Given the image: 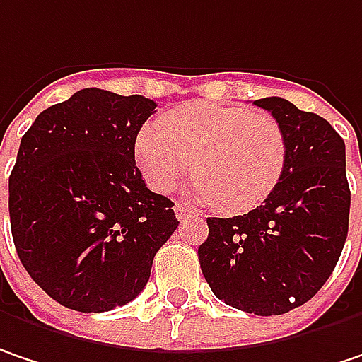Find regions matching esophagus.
<instances>
[{"mask_svg":"<svg viewBox=\"0 0 362 362\" xmlns=\"http://www.w3.org/2000/svg\"><path fill=\"white\" fill-rule=\"evenodd\" d=\"M174 213H176V217H178L180 221H186V219H190V217H199V215H201L199 211L188 209L184 202H176V204H174Z\"/></svg>","mask_w":362,"mask_h":362,"instance_id":"34e87169","label":"esophagus"}]
</instances>
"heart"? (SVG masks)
Segmentation results:
<instances>
[{"mask_svg": "<svg viewBox=\"0 0 362 362\" xmlns=\"http://www.w3.org/2000/svg\"><path fill=\"white\" fill-rule=\"evenodd\" d=\"M287 158L283 124L233 104H182L135 137V161L153 190H172L192 170L194 197L231 215L260 206L276 190Z\"/></svg>", "mask_w": 362, "mask_h": 362, "instance_id": "1", "label": "heart"}]
</instances>
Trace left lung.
Wrapping results in <instances>:
<instances>
[{"label": "left lung", "instance_id": "1", "mask_svg": "<svg viewBox=\"0 0 362 362\" xmlns=\"http://www.w3.org/2000/svg\"><path fill=\"white\" fill-rule=\"evenodd\" d=\"M287 135V170L247 215L209 217L201 270L217 299L256 315H281L324 287L349 233L346 149L326 118L283 98L254 102Z\"/></svg>", "mask_w": 362, "mask_h": 362}]
</instances>
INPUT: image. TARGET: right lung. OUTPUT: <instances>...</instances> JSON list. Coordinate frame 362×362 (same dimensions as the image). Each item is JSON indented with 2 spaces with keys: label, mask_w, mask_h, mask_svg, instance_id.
I'll use <instances>...</instances> for the list:
<instances>
[{
  "label": "right lung",
  "mask_w": 362,
  "mask_h": 362,
  "mask_svg": "<svg viewBox=\"0 0 362 362\" xmlns=\"http://www.w3.org/2000/svg\"><path fill=\"white\" fill-rule=\"evenodd\" d=\"M153 112L149 98L86 88L42 110L20 141L11 238L34 283L65 308L100 313L133 301L180 223L135 163V137Z\"/></svg>",
  "instance_id": "right-lung-1"
}]
</instances>
